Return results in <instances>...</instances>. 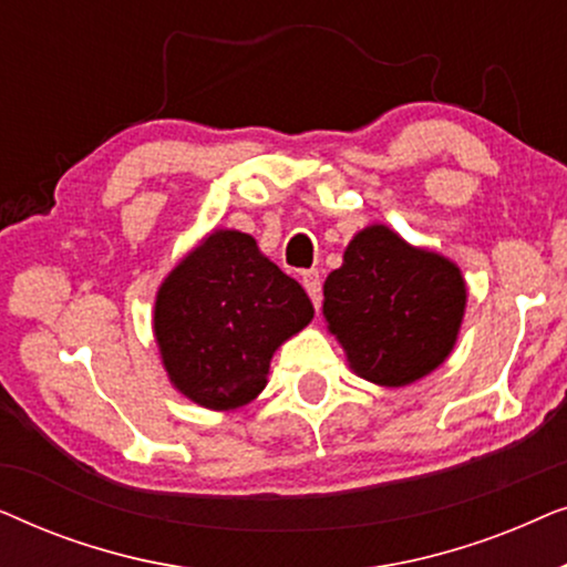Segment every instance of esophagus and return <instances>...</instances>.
Masks as SVG:
<instances>
[{
    "mask_svg": "<svg viewBox=\"0 0 567 567\" xmlns=\"http://www.w3.org/2000/svg\"><path fill=\"white\" fill-rule=\"evenodd\" d=\"M301 284H305V289L309 293V299H312V305L320 307V301H322V278H320V274H317V270H305V274H301Z\"/></svg>",
    "mask_w": 567,
    "mask_h": 567,
    "instance_id": "obj_1",
    "label": "esophagus"
}]
</instances>
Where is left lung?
Returning a JSON list of instances; mask_svg holds the SVG:
<instances>
[{
    "label": "left lung",
    "mask_w": 567,
    "mask_h": 567,
    "mask_svg": "<svg viewBox=\"0 0 567 567\" xmlns=\"http://www.w3.org/2000/svg\"><path fill=\"white\" fill-rule=\"evenodd\" d=\"M464 305L467 286L452 260L371 224L324 281L322 315L355 374L405 386L446 361Z\"/></svg>",
    "instance_id": "8db88e82"
}]
</instances>
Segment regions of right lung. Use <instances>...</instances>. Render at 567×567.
Listing matches in <instances>:
<instances>
[{
	"label": "right lung",
	"instance_id": "right-lung-1",
	"mask_svg": "<svg viewBox=\"0 0 567 567\" xmlns=\"http://www.w3.org/2000/svg\"><path fill=\"white\" fill-rule=\"evenodd\" d=\"M312 317L307 291L250 235L216 229L159 286L154 336L175 390L235 410L258 398L276 348Z\"/></svg>",
	"mask_w": 567,
	"mask_h": 567
}]
</instances>
